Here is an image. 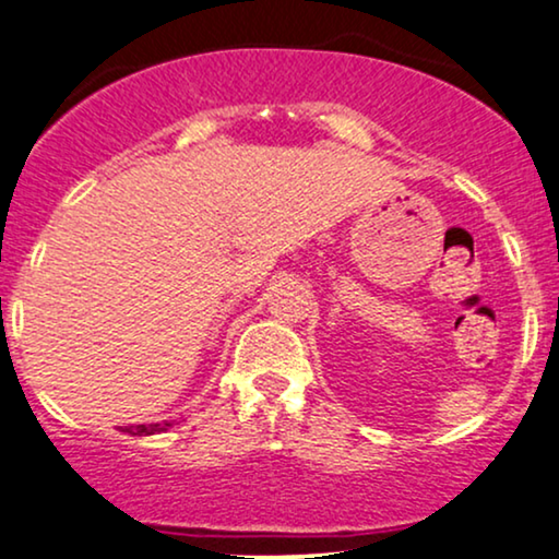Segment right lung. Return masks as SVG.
<instances>
[{
  "label": "right lung",
  "mask_w": 559,
  "mask_h": 559,
  "mask_svg": "<svg viewBox=\"0 0 559 559\" xmlns=\"http://www.w3.org/2000/svg\"><path fill=\"white\" fill-rule=\"evenodd\" d=\"M169 421H164V424H138V426H126V429H120V431H126V433H130V437H154V433H162V431H166L169 429Z\"/></svg>",
  "instance_id": "obj_1"
}]
</instances>
